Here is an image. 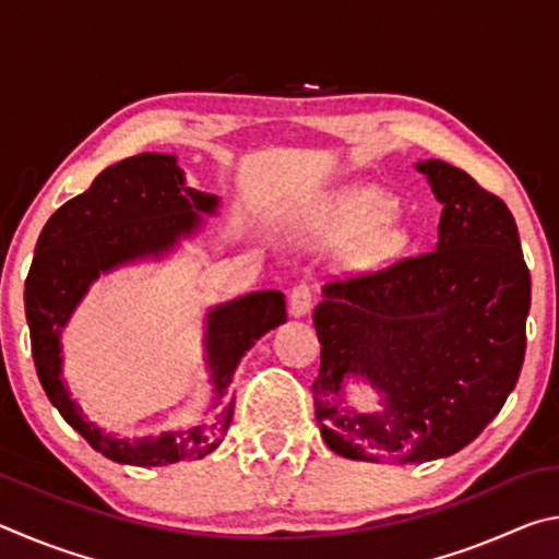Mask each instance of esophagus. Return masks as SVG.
<instances>
[{"label": "esophagus", "mask_w": 559, "mask_h": 559, "mask_svg": "<svg viewBox=\"0 0 559 559\" xmlns=\"http://www.w3.org/2000/svg\"><path fill=\"white\" fill-rule=\"evenodd\" d=\"M310 308H313V286L306 281H300L290 290V316L302 318L310 313Z\"/></svg>", "instance_id": "1"}]
</instances>
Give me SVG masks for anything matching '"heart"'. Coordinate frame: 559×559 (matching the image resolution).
Here are the masks:
<instances>
[{
	"label": "heart",
	"instance_id": "b5f03b06",
	"mask_svg": "<svg viewBox=\"0 0 559 559\" xmlns=\"http://www.w3.org/2000/svg\"><path fill=\"white\" fill-rule=\"evenodd\" d=\"M392 202L380 192V189L372 187H355L349 192L340 194L333 210H330V229L340 236H353L362 234L370 229L377 221L381 224L374 227L370 243L374 253H394L400 251L406 234L396 222L382 219V216L390 212Z\"/></svg>",
	"mask_w": 559,
	"mask_h": 559
}]
</instances>
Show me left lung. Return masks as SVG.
<instances>
[{
    "label": "left lung",
    "mask_w": 559,
    "mask_h": 559,
    "mask_svg": "<svg viewBox=\"0 0 559 559\" xmlns=\"http://www.w3.org/2000/svg\"><path fill=\"white\" fill-rule=\"evenodd\" d=\"M416 169L443 204L437 249L328 281L313 313L320 433L353 461L461 451L503 409L525 357L530 271L513 214L459 167ZM349 376L381 394L380 413L346 404Z\"/></svg>",
    "instance_id": "8db88e82"
}]
</instances>
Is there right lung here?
Masks as SVG:
<instances>
[{
    "mask_svg": "<svg viewBox=\"0 0 559 559\" xmlns=\"http://www.w3.org/2000/svg\"><path fill=\"white\" fill-rule=\"evenodd\" d=\"M216 206L219 197L185 185L175 155L143 153L103 169L86 192L51 214L36 241L24 283L36 374L63 419L110 461L147 468L212 453L234 416L229 384L236 365L261 335L286 323L281 290L249 293L206 313L204 349L216 396L212 419L202 427L130 441L96 427L71 400L61 380V330L91 283L122 263L159 259L200 229L202 214H214Z\"/></svg>",
    "mask_w": 559,
    "mask_h": 559,
    "instance_id": "right-lung-1",
    "label": "right lung"
}]
</instances>
